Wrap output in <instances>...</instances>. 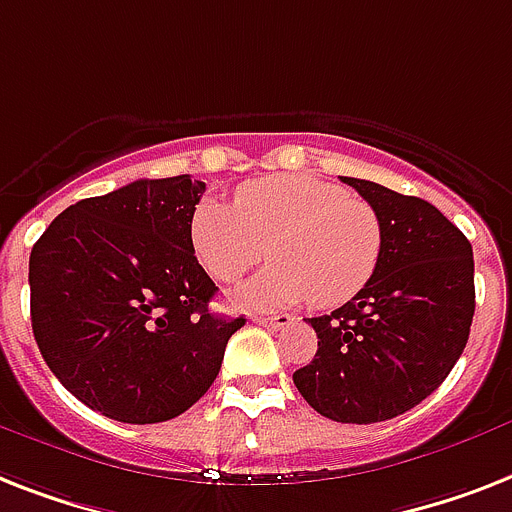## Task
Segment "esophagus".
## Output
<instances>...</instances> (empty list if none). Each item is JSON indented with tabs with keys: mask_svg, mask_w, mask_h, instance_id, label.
Here are the masks:
<instances>
[{
	"mask_svg": "<svg viewBox=\"0 0 512 512\" xmlns=\"http://www.w3.org/2000/svg\"><path fill=\"white\" fill-rule=\"evenodd\" d=\"M255 321L260 323V326H268V328H273V331H278V328L292 326L294 318L286 313H278V315H255Z\"/></svg>",
	"mask_w": 512,
	"mask_h": 512,
	"instance_id": "34e87169",
	"label": "esophagus"
}]
</instances>
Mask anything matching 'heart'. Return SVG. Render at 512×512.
I'll return each mask as SVG.
<instances>
[{
    "label": "heart",
    "mask_w": 512,
    "mask_h": 512,
    "mask_svg": "<svg viewBox=\"0 0 512 512\" xmlns=\"http://www.w3.org/2000/svg\"><path fill=\"white\" fill-rule=\"evenodd\" d=\"M191 244L213 278L231 284L268 257L276 263L234 294L244 307H339L371 284L384 226L371 205L313 176L255 178L234 205L205 199L191 218Z\"/></svg>",
    "instance_id": "b5f03b06"
}]
</instances>
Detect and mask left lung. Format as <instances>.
Here are the masks:
<instances>
[{"label": "left lung", "instance_id": "1", "mask_svg": "<svg viewBox=\"0 0 512 512\" xmlns=\"http://www.w3.org/2000/svg\"><path fill=\"white\" fill-rule=\"evenodd\" d=\"M342 181L381 218L384 252L355 299L307 318L318 352L294 371V386L331 421L378 423L421 405L463 355L476 310L473 249L426 199Z\"/></svg>", "mask_w": 512, "mask_h": 512}]
</instances>
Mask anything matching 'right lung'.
Instances as JSON below:
<instances>
[{
	"label": "right lung",
	"instance_id": "add662e5",
	"mask_svg": "<svg viewBox=\"0 0 512 512\" xmlns=\"http://www.w3.org/2000/svg\"><path fill=\"white\" fill-rule=\"evenodd\" d=\"M202 194L191 176L141 178L62 210L31 249L41 357L112 421L160 423L189 410L244 326L207 307L218 286L191 244Z\"/></svg>",
	"mask_w": 512,
	"mask_h": 512
}]
</instances>
